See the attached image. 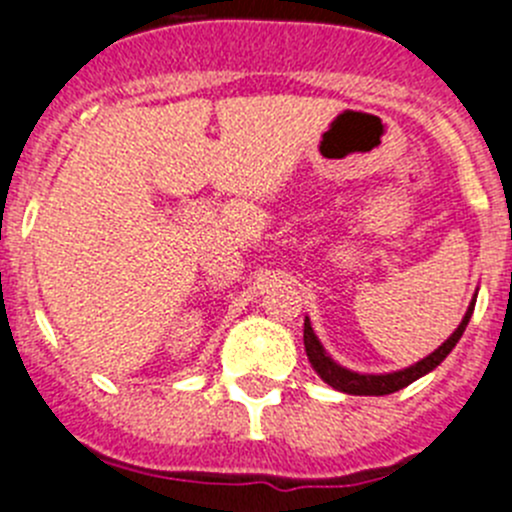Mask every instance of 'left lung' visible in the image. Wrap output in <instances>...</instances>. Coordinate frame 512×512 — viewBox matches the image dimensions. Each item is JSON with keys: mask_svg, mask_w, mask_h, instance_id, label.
I'll return each instance as SVG.
<instances>
[{"mask_svg": "<svg viewBox=\"0 0 512 512\" xmlns=\"http://www.w3.org/2000/svg\"><path fill=\"white\" fill-rule=\"evenodd\" d=\"M472 311H474V301L472 306L467 308V313H464V319L462 324L457 326V331H454V334H451L449 339L436 349V352H431L426 359L416 362L413 367H405V370L400 372H390V375H359V372L344 370V367L336 365L334 359L324 352L319 339H316V334H313L311 329V321L308 319L303 321V344H306L308 362L313 365V370L319 372L321 380L329 382L331 388L342 390V393H349V395H390L395 393V390L405 388V385H411L413 380H418V377H423L426 372H431L434 367H439L441 362H444L446 354L457 347V342L462 339Z\"/></svg>", "mask_w": 512, "mask_h": 512, "instance_id": "1", "label": "left lung"}]
</instances>
